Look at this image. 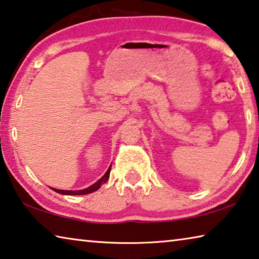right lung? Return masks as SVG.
I'll use <instances>...</instances> for the list:
<instances>
[{"mask_svg":"<svg viewBox=\"0 0 259 259\" xmlns=\"http://www.w3.org/2000/svg\"><path fill=\"white\" fill-rule=\"evenodd\" d=\"M111 168H112V164L109 165V168L107 169V171L105 172L104 176L99 179V181L96 182L93 185L84 188V190H78V191H67V190H57V188H52L55 192L59 193V194H64V195H84V194H89V193H93L96 192L97 190H99L100 186L103 185V184L106 183L108 181V177H109V172H111Z\"/></svg>","mask_w":259,"mask_h":259,"instance_id":"1","label":"right lung"}]
</instances>
